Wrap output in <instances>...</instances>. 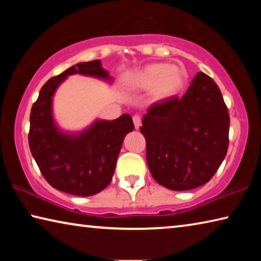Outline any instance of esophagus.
<instances>
[{
  "label": "esophagus",
  "instance_id": "obj_1",
  "mask_svg": "<svg viewBox=\"0 0 261 261\" xmlns=\"http://www.w3.org/2000/svg\"><path fill=\"white\" fill-rule=\"evenodd\" d=\"M132 120H134V124H135L136 129H139V126L141 124V117L139 116V115H135V116L132 117Z\"/></svg>",
  "mask_w": 261,
  "mask_h": 261
}]
</instances>
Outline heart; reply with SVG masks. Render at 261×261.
<instances>
[{"label": "heart", "instance_id": "1", "mask_svg": "<svg viewBox=\"0 0 261 261\" xmlns=\"http://www.w3.org/2000/svg\"><path fill=\"white\" fill-rule=\"evenodd\" d=\"M187 81V71L183 67L165 62L146 65L137 72L132 83L140 90H152L158 100H165L177 94Z\"/></svg>", "mask_w": 261, "mask_h": 261}]
</instances>
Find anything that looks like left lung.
Masks as SVG:
<instances>
[{
  "label": "left lung",
  "mask_w": 261,
  "mask_h": 261,
  "mask_svg": "<svg viewBox=\"0 0 261 261\" xmlns=\"http://www.w3.org/2000/svg\"><path fill=\"white\" fill-rule=\"evenodd\" d=\"M229 123L220 88L204 72L196 74L182 98L154 102L140 126L153 178L174 191L208 182L227 154Z\"/></svg>",
  "instance_id": "left-lung-1"
}]
</instances>
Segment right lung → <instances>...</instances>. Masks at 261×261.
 <instances>
[{"instance_id": "1", "label": "right lung", "mask_w": 261, "mask_h": 261, "mask_svg": "<svg viewBox=\"0 0 261 261\" xmlns=\"http://www.w3.org/2000/svg\"><path fill=\"white\" fill-rule=\"evenodd\" d=\"M76 73L112 81L99 60L82 62L50 78L31 109L29 145L42 176L53 188L88 197L108 187L124 137L135 125L130 115L123 114L114 121H95L78 134L61 131L53 118V96L65 78Z\"/></svg>"}]
</instances>
